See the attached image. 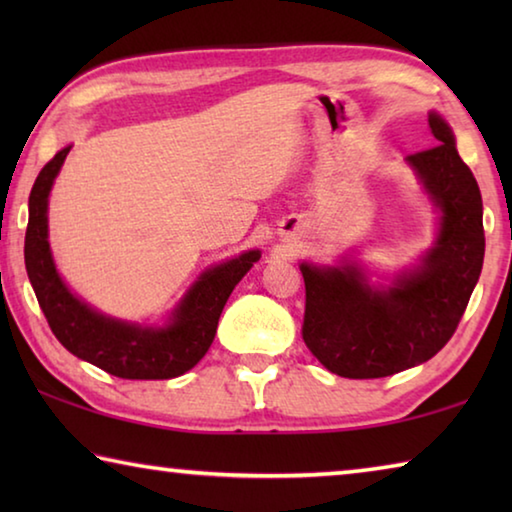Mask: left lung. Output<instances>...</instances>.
<instances>
[{
	"label": "left lung",
	"mask_w": 512,
	"mask_h": 512,
	"mask_svg": "<svg viewBox=\"0 0 512 512\" xmlns=\"http://www.w3.org/2000/svg\"><path fill=\"white\" fill-rule=\"evenodd\" d=\"M429 128L440 144L406 158L440 212L436 241L420 264L391 284H372L354 257L336 266L300 264L307 291L302 339L334 375L377 379L429 361L452 339L479 282L485 253L479 185L456 151L452 128L433 110Z\"/></svg>",
	"instance_id": "left-lung-1"
}]
</instances>
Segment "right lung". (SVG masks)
<instances>
[{
    "instance_id": "1",
    "label": "right lung",
    "mask_w": 512,
    "mask_h": 512,
    "mask_svg": "<svg viewBox=\"0 0 512 512\" xmlns=\"http://www.w3.org/2000/svg\"><path fill=\"white\" fill-rule=\"evenodd\" d=\"M69 149L72 144L60 149L38 173L29 196L24 239V264L51 332L74 357L121 379L185 375L210 350L225 302L262 253L246 250L205 268L162 325L128 323L101 314L69 291L49 248V194Z\"/></svg>"
}]
</instances>
